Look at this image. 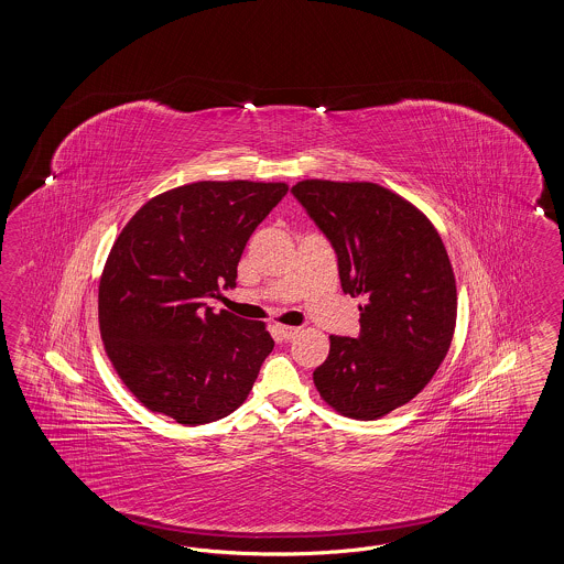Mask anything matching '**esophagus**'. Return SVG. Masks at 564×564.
Returning <instances> with one entry per match:
<instances>
[{
  "label": "esophagus",
  "instance_id": "esophagus-1",
  "mask_svg": "<svg viewBox=\"0 0 564 564\" xmlns=\"http://www.w3.org/2000/svg\"><path fill=\"white\" fill-rule=\"evenodd\" d=\"M276 332L281 334V338H283V340H292V338L297 336L300 327H294V325H276Z\"/></svg>",
  "mask_w": 564,
  "mask_h": 564
}]
</instances>
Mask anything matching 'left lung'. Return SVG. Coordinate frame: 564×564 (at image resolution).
Masks as SVG:
<instances>
[{"label":"left lung","mask_w":564,"mask_h":564,"mask_svg":"<svg viewBox=\"0 0 564 564\" xmlns=\"http://www.w3.org/2000/svg\"><path fill=\"white\" fill-rule=\"evenodd\" d=\"M292 192L334 245L343 290L364 300L359 338L329 336L315 387L338 414L375 421L414 400L451 349L448 251L427 215L380 184L302 180Z\"/></svg>","instance_id":"obj_1"}]
</instances>
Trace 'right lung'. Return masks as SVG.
<instances>
[{
    "instance_id": "right-lung-1",
    "label": "right lung",
    "mask_w": 564,
    "mask_h": 564,
    "mask_svg": "<svg viewBox=\"0 0 564 564\" xmlns=\"http://www.w3.org/2000/svg\"><path fill=\"white\" fill-rule=\"evenodd\" d=\"M285 182H194L150 198L109 249L99 332L109 361L154 414L196 427L241 405L274 343L267 323L207 297L237 285L242 249Z\"/></svg>"
}]
</instances>
